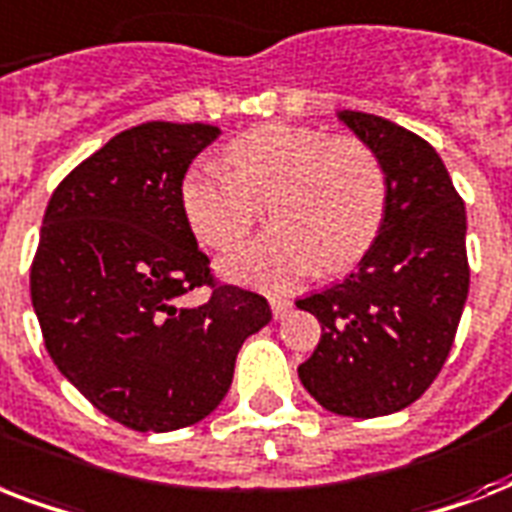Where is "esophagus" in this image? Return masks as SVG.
<instances>
[{"mask_svg":"<svg viewBox=\"0 0 512 512\" xmlns=\"http://www.w3.org/2000/svg\"><path fill=\"white\" fill-rule=\"evenodd\" d=\"M271 311L273 319H284L292 311V300H287V297H271Z\"/></svg>","mask_w":512,"mask_h":512,"instance_id":"esophagus-1","label":"esophagus"}]
</instances>
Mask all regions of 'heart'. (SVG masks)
Listing matches in <instances>:
<instances>
[{
	"label": "heart",
	"instance_id": "1",
	"mask_svg": "<svg viewBox=\"0 0 512 512\" xmlns=\"http://www.w3.org/2000/svg\"><path fill=\"white\" fill-rule=\"evenodd\" d=\"M225 166L196 162L180 183V207L209 249L236 247L268 201L276 228L220 263L228 281L289 292L319 271L356 265L380 233L388 180L380 156L353 135L260 124L225 148Z\"/></svg>",
	"mask_w": 512,
	"mask_h": 512
}]
</instances>
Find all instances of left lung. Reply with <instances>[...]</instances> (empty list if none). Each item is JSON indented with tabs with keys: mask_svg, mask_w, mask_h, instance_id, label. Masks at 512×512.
<instances>
[{
	"mask_svg": "<svg viewBox=\"0 0 512 512\" xmlns=\"http://www.w3.org/2000/svg\"><path fill=\"white\" fill-rule=\"evenodd\" d=\"M337 119L380 156L388 201L356 271L297 300L321 324L297 374L324 409L369 420L414 404L452 350L470 284L468 220L430 143L382 116L337 111Z\"/></svg>",
	"mask_w": 512,
	"mask_h": 512,
	"instance_id": "1",
	"label": "left lung"
}]
</instances>
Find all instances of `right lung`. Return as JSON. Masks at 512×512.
Wrapping results in <instances>:
<instances>
[{
  "instance_id": "right-lung-1",
  "label": "right lung",
  "mask_w": 512,
  "mask_h": 512,
  "mask_svg": "<svg viewBox=\"0 0 512 512\" xmlns=\"http://www.w3.org/2000/svg\"><path fill=\"white\" fill-rule=\"evenodd\" d=\"M212 124L146 122L119 132L55 188L31 265L47 353L95 409L140 433L204 420L239 348L271 321L263 295L217 287L180 207ZM207 283L204 306L179 297Z\"/></svg>"
}]
</instances>
